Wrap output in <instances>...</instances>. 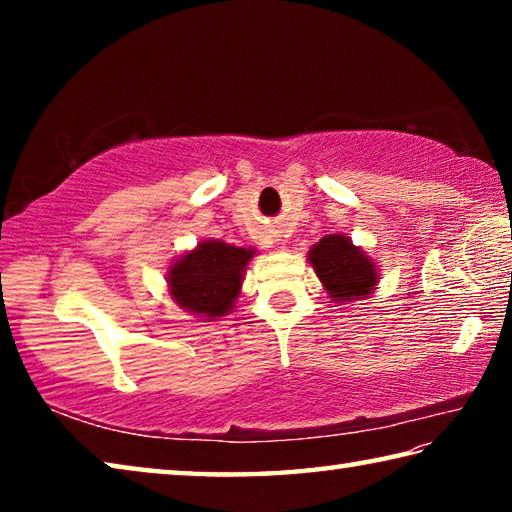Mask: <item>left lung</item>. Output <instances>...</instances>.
Segmentation results:
<instances>
[{
	"label": "left lung",
	"instance_id": "left-lung-1",
	"mask_svg": "<svg viewBox=\"0 0 512 512\" xmlns=\"http://www.w3.org/2000/svg\"><path fill=\"white\" fill-rule=\"evenodd\" d=\"M309 262L334 302L368 298L377 287V266L350 237L327 235L309 250Z\"/></svg>",
	"mask_w": 512,
	"mask_h": 512
}]
</instances>
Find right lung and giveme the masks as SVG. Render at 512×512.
Segmentation results:
<instances>
[{"instance_id": "right-lung-1", "label": "right lung", "mask_w": 512, "mask_h": 512, "mask_svg": "<svg viewBox=\"0 0 512 512\" xmlns=\"http://www.w3.org/2000/svg\"><path fill=\"white\" fill-rule=\"evenodd\" d=\"M253 255V248L230 246L219 239L201 241L194 250L173 259L167 273L169 296L198 318L225 316L235 309Z\"/></svg>"}]
</instances>
